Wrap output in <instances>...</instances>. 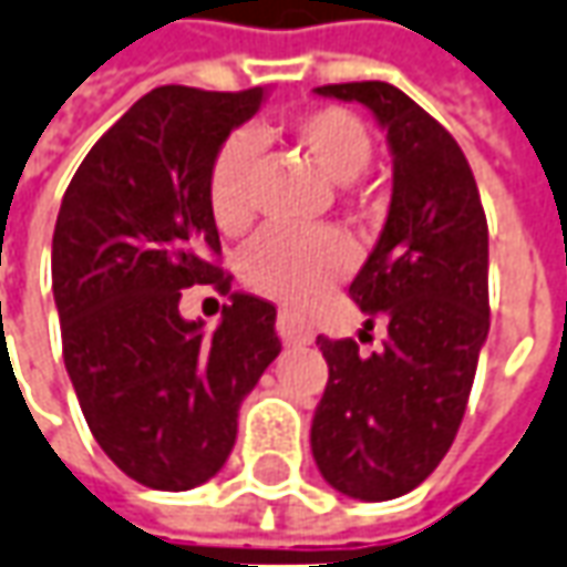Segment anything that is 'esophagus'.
Here are the masks:
<instances>
[{
  "label": "esophagus",
  "instance_id": "esophagus-1",
  "mask_svg": "<svg viewBox=\"0 0 567 567\" xmlns=\"http://www.w3.org/2000/svg\"><path fill=\"white\" fill-rule=\"evenodd\" d=\"M277 336H280L284 346H308L311 342V330L290 311L277 315Z\"/></svg>",
  "mask_w": 567,
  "mask_h": 567
}]
</instances>
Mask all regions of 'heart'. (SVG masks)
<instances>
[{"label": "heart", "mask_w": 567, "mask_h": 567, "mask_svg": "<svg viewBox=\"0 0 567 567\" xmlns=\"http://www.w3.org/2000/svg\"><path fill=\"white\" fill-rule=\"evenodd\" d=\"M292 138L333 185L358 182L373 159V138L351 111L321 107L292 123ZM259 142L252 132H234L209 166V209L225 234H240L252 221V175ZM351 268V244L333 228L268 231L249 246L240 277L252 292L277 302H308Z\"/></svg>", "instance_id": "1"}]
</instances>
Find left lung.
<instances>
[{
	"instance_id": "obj_1",
	"label": "left lung",
	"mask_w": 567,
	"mask_h": 567,
	"mask_svg": "<svg viewBox=\"0 0 567 567\" xmlns=\"http://www.w3.org/2000/svg\"><path fill=\"white\" fill-rule=\"evenodd\" d=\"M377 116L392 154V200L351 299L385 323L380 351L318 336L330 380L311 420L327 485L367 503L408 494L451 451L485 346L487 221L451 132L389 82L315 89Z\"/></svg>"
}]
</instances>
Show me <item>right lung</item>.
<instances>
[{
	"instance_id": "add662e5",
	"label": "right lung",
	"mask_w": 567,
	"mask_h": 567,
	"mask_svg": "<svg viewBox=\"0 0 567 567\" xmlns=\"http://www.w3.org/2000/svg\"><path fill=\"white\" fill-rule=\"evenodd\" d=\"M268 89L159 85L82 159L52 237V292L64 367L82 416L128 478L190 491L216 475L237 413L280 354L277 308L229 292L213 334L177 311L181 290H231L218 252L209 166Z\"/></svg>"
}]
</instances>
